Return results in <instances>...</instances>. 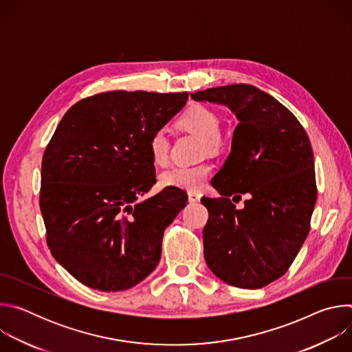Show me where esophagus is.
Returning a JSON list of instances; mask_svg holds the SVG:
<instances>
[{
	"label": "esophagus",
	"mask_w": 352,
	"mask_h": 352,
	"mask_svg": "<svg viewBox=\"0 0 352 352\" xmlns=\"http://www.w3.org/2000/svg\"><path fill=\"white\" fill-rule=\"evenodd\" d=\"M188 199H189L190 204H196V202H199V200H200V193H197V192H188Z\"/></svg>",
	"instance_id": "34e87169"
}]
</instances>
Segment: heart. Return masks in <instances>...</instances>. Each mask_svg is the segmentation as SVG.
<instances>
[{
	"label": "heart",
	"instance_id": "obj_1",
	"mask_svg": "<svg viewBox=\"0 0 352 352\" xmlns=\"http://www.w3.org/2000/svg\"><path fill=\"white\" fill-rule=\"evenodd\" d=\"M177 125L202 138L204 153H217L226 144V136L220 131V118L212 109L202 104L189 106L177 120ZM148 153L156 166H166L170 160V139L163 131H157L148 140ZM208 163L196 166H174L160 175L163 186L196 190L204 186L210 175Z\"/></svg>",
	"mask_w": 352,
	"mask_h": 352
}]
</instances>
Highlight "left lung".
<instances>
[{
    "mask_svg": "<svg viewBox=\"0 0 352 352\" xmlns=\"http://www.w3.org/2000/svg\"><path fill=\"white\" fill-rule=\"evenodd\" d=\"M190 97L224 104L239 121L231 153L212 179L221 197H202L209 210L205 261L230 285L262 288L288 270L311 230L318 189L309 138L287 107L252 85ZM245 192L238 211L232 201Z\"/></svg>",
    "mask_w": 352,
    "mask_h": 352,
    "instance_id": "left-lung-1",
    "label": "left lung"
}]
</instances>
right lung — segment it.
Wrapping results in <instances>:
<instances>
[{"label": "right lung", "instance_id": "1", "mask_svg": "<svg viewBox=\"0 0 352 352\" xmlns=\"http://www.w3.org/2000/svg\"><path fill=\"white\" fill-rule=\"evenodd\" d=\"M188 93L106 91L63 117L41 162L40 210L54 259L98 291L128 289L162 258L166 227L186 192L156 182L148 140L186 103Z\"/></svg>", "mask_w": 352, "mask_h": 352}]
</instances>
